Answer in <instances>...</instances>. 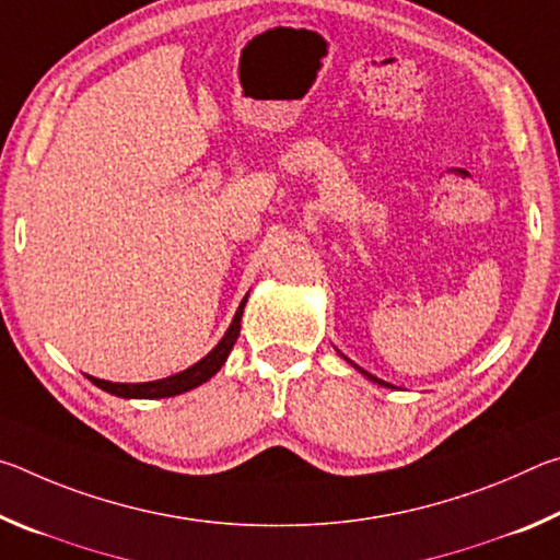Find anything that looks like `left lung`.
I'll use <instances>...</instances> for the list:
<instances>
[{
    "label": "left lung",
    "instance_id": "left-lung-1",
    "mask_svg": "<svg viewBox=\"0 0 560 560\" xmlns=\"http://www.w3.org/2000/svg\"><path fill=\"white\" fill-rule=\"evenodd\" d=\"M340 355H343V353H340ZM343 358H346V355H343ZM346 360H348V358H346ZM348 363H350V365H353L358 373H363V375L368 377V381H373V383H377V385H383V387H393L390 383H385V381H381V377H375V375H371V373H368V371H363V368H358V365L353 363V360H348Z\"/></svg>",
    "mask_w": 560,
    "mask_h": 560
}]
</instances>
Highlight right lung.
<instances>
[{"mask_svg":"<svg viewBox=\"0 0 560 560\" xmlns=\"http://www.w3.org/2000/svg\"><path fill=\"white\" fill-rule=\"evenodd\" d=\"M246 299H249V293L242 299L240 308H236L232 324L226 328V334L222 336L220 343H217L202 360H197L195 365H189L187 371L175 373L170 377H160V381H153V383H110L93 375H89V381L96 387H101V390H106L116 397H126V400H158V397H175L192 390V387L210 381V377L224 365L226 355H230L232 346L236 343V336H240Z\"/></svg>","mask_w":560,"mask_h":560,"instance_id":"add662e5","label":"right lung"}]
</instances>
